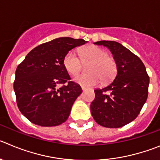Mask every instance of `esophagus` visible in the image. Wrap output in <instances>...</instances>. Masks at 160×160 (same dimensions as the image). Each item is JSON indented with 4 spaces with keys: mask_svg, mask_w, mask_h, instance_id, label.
I'll return each instance as SVG.
<instances>
[{
    "mask_svg": "<svg viewBox=\"0 0 160 160\" xmlns=\"http://www.w3.org/2000/svg\"><path fill=\"white\" fill-rule=\"evenodd\" d=\"M82 90L83 91H84V90H86V88H85V87H83V86H82Z\"/></svg>",
    "mask_w": 160,
    "mask_h": 160,
    "instance_id": "obj_1",
    "label": "esophagus"
}]
</instances>
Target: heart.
I'll return each mask as SVG.
<instances>
[{
    "mask_svg": "<svg viewBox=\"0 0 160 160\" xmlns=\"http://www.w3.org/2000/svg\"><path fill=\"white\" fill-rule=\"evenodd\" d=\"M83 61H93L89 67L90 74H80L74 78V81L85 87H91L102 81L112 78L116 72V64L109 58L107 51L97 46H88L80 50ZM63 66L69 74L74 75L81 70L82 62L75 51H70L63 58Z\"/></svg>",
    "mask_w": 160,
    "mask_h": 160,
    "instance_id": "obj_1",
    "label": "heart"
}]
</instances>
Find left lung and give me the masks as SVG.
Returning a JSON list of instances; mask_svg holds the SVG:
<instances>
[{
    "instance_id": "obj_1",
    "label": "left lung",
    "mask_w": 160,
    "mask_h": 160,
    "mask_svg": "<svg viewBox=\"0 0 160 160\" xmlns=\"http://www.w3.org/2000/svg\"><path fill=\"white\" fill-rule=\"evenodd\" d=\"M106 47L117 65L111 83L97 89L90 105L94 121L105 128H121L137 118L148 94L149 77L140 58L116 41H98Z\"/></svg>"
}]
</instances>
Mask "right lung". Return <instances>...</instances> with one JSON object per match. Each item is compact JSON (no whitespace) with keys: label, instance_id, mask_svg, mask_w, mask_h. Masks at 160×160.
Instances as JSON below:
<instances>
[{"label":"right lung","instance_id":"right-lung-1","mask_svg":"<svg viewBox=\"0 0 160 160\" xmlns=\"http://www.w3.org/2000/svg\"><path fill=\"white\" fill-rule=\"evenodd\" d=\"M86 43L82 39L57 38L32 49L17 67L13 85L17 103L31 122L51 127L67 121L82 90L70 81L63 58L70 50Z\"/></svg>","mask_w":160,"mask_h":160}]
</instances>
